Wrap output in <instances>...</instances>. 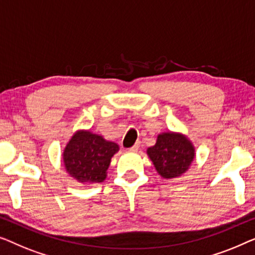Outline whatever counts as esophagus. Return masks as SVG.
Here are the masks:
<instances>
[{
  "instance_id": "1",
  "label": "esophagus",
  "mask_w": 255,
  "mask_h": 255,
  "mask_svg": "<svg viewBox=\"0 0 255 255\" xmlns=\"http://www.w3.org/2000/svg\"><path fill=\"white\" fill-rule=\"evenodd\" d=\"M139 145H141V142H136L135 144L132 145L129 150H130V151H137V150L139 149Z\"/></svg>"
}]
</instances>
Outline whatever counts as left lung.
<instances>
[{
  "label": "left lung",
  "mask_w": 255,
  "mask_h": 255,
  "mask_svg": "<svg viewBox=\"0 0 255 255\" xmlns=\"http://www.w3.org/2000/svg\"><path fill=\"white\" fill-rule=\"evenodd\" d=\"M148 155L163 178L181 175L194 159V146L184 135L164 132L158 135L156 144L148 149Z\"/></svg>",
  "instance_id": "obj_1"
}]
</instances>
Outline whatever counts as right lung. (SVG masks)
Listing matches in <instances>:
<instances>
[{"mask_svg":"<svg viewBox=\"0 0 255 255\" xmlns=\"http://www.w3.org/2000/svg\"><path fill=\"white\" fill-rule=\"evenodd\" d=\"M119 150L117 143L90 131H77L63 152V163L71 177L81 182H102L111 158Z\"/></svg>","mask_w":255,"mask_h":255,"instance_id":"right-lung-1","label":"right lung"}]
</instances>
